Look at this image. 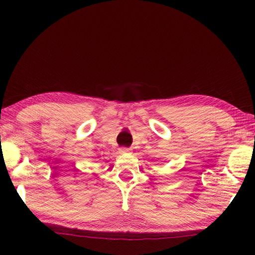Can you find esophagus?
<instances>
[{
	"label": "esophagus",
	"instance_id": "obj_1",
	"mask_svg": "<svg viewBox=\"0 0 255 255\" xmlns=\"http://www.w3.org/2000/svg\"><path fill=\"white\" fill-rule=\"evenodd\" d=\"M131 151L132 150L130 148H126V147H123V148L119 149V152L123 153V154H129V153H131Z\"/></svg>",
	"mask_w": 255,
	"mask_h": 255
}]
</instances>
